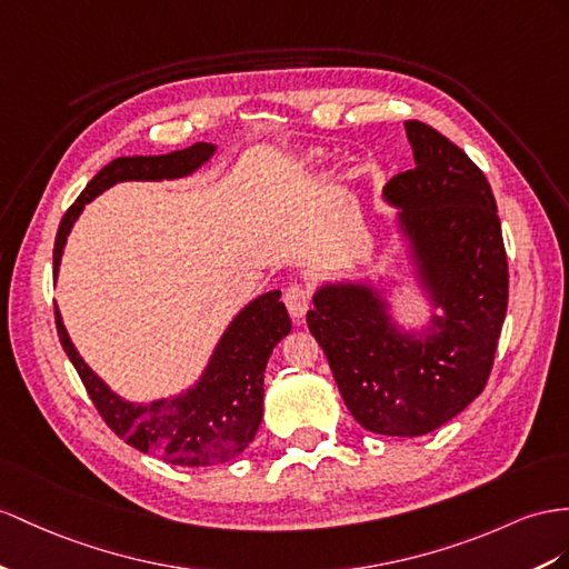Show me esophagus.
Returning a JSON list of instances; mask_svg holds the SVG:
<instances>
[{
	"mask_svg": "<svg viewBox=\"0 0 569 569\" xmlns=\"http://www.w3.org/2000/svg\"><path fill=\"white\" fill-rule=\"evenodd\" d=\"M310 300H312L310 288L302 286V283H293V286H288L283 290V302H286V308H288V312L293 319L305 317V312H308V308H310Z\"/></svg>",
	"mask_w": 569,
	"mask_h": 569,
	"instance_id": "esophagus-1",
	"label": "esophagus"
}]
</instances>
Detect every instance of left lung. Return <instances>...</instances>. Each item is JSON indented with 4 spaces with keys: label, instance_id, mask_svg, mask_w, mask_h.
I'll use <instances>...</instances> for the list:
<instances>
[{
    "label": "left lung",
    "instance_id": "1",
    "mask_svg": "<svg viewBox=\"0 0 569 569\" xmlns=\"http://www.w3.org/2000/svg\"><path fill=\"white\" fill-rule=\"evenodd\" d=\"M416 168L385 187L401 209L430 298L442 308L416 339L391 325L366 286H325L308 327L329 360L348 411L380 435L416 437L461 413L492 370L507 312L509 273L490 182L457 143L409 120Z\"/></svg>",
    "mask_w": 569,
    "mask_h": 569
}]
</instances>
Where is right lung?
Instances as JSON below:
<instances>
[{"label": "right lung", "instance_id": "right-lung-1", "mask_svg": "<svg viewBox=\"0 0 569 569\" xmlns=\"http://www.w3.org/2000/svg\"><path fill=\"white\" fill-rule=\"evenodd\" d=\"M216 146L192 143L189 149L166 156L114 158L86 184L79 199L62 216L54 238V271L60 269L62 250L71 226L83 203L96 199L108 187L124 180H174L207 163ZM281 290L259 296L232 319L218 341L209 368L201 380L174 399L151 403H129L103 385L86 366L69 341L60 310L54 308L57 333L69 360L81 377L91 401L108 428L139 451H151L168 463L211 466L223 463L254 440L264 416V370L273 346L290 331V317L279 300Z\"/></svg>", "mask_w": 569, "mask_h": 569}]
</instances>
